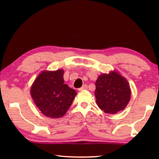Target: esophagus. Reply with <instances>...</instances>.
<instances>
[{
	"label": "esophagus",
	"instance_id": "1",
	"mask_svg": "<svg viewBox=\"0 0 159 159\" xmlns=\"http://www.w3.org/2000/svg\"><path fill=\"white\" fill-rule=\"evenodd\" d=\"M87 89H88V85L85 84V85H83L81 88H79V91H82V90H87Z\"/></svg>",
	"mask_w": 159,
	"mask_h": 159
}]
</instances>
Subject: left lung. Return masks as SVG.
<instances>
[{
    "instance_id": "left-lung-1",
    "label": "left lung",
    "mask_w": 159,
    "mask_h": 159,
    "mask_svg": "<svg viewBox=\"0 0 159 159\" xmlns=\"http://www.w3.org/2000/svg\"><path fill=\"white\" fill-rule=\"evenodd\" d=\"M96 103L99 108L109 114L124 109L131 98V89L128 80L114 70L99 75L95 82Z\"/></svg>"
}]
</instances>
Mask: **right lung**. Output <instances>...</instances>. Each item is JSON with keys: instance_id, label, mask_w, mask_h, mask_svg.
Here are the masks:
<instances>
[{"instance_id": "add662e5", "label": "right lung", "mask_w": 159, "mask_h": 159, "mask_svg": "<svg viewBox=\"0 0 159 159\" xmlns=\"http://www.w3.org/2000/svg\"><path fill=\"white\" fill-rule=\"evenodd\" d=\"M63 69L44 70L32 83L31 98L42 114L51 118L62 117L71 105L77 93L64 84Z\"/></svg>"}]
</instances>
